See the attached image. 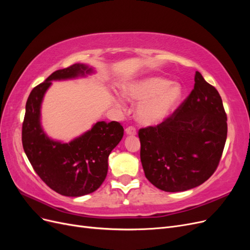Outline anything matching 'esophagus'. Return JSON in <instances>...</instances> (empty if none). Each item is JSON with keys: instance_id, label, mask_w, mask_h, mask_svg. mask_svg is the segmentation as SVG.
<instances>
[{"instance_id": "1", "label": "esophagus", "mask_w": 250, "mask_h": 250, "mask_svg": "<svg viewBox=\"0 0 250 250\" xmlns=\"http://www.w3.org/2000/svg\"><path fill=\"white\" fill-rule=\"evenodd\" d=\"M125 131H126V133H127V134H129V135H134V134H137V130H135V128H134V127H132V126L127 127L126 129H125Z\"/></svg>"}]
</instances>
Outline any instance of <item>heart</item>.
Segmentation results:
<instances>
[{
  "mask_svg": "<svg viewBox=\"0 0 250 250\" xmlns=\"http://www.w3.org/2000/svg\"><path fill=\"white\" fill-rule=\"evenodd\" d=\"M123 95L127 100L140 103L137 108L140 123L155 126L168 119L177 107L183 97V87L167 79L149 77L126 85Z\"/></svg>",
  "mask_w": 250,
  "mask_h": 250,
  "instance_id": "obj_1",
  "label": "heart"
}]
</instances>
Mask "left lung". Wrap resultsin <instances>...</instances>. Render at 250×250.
Instances as JSON below:
<instances>
[{
	"label": "left lung",
	"instance_id": "8db88e82",
	"mask_svg": "<svg viewBox=\"0 0 250 250\" xmlns=\"http://www.w3.org/2000/svg\"><path fill=\"white\" fill-rule=\"evenodd\" d=\"M194 80L191 94L171 117L139 131L145 176L165 192H184L208 180L228 137V118L218 90L199 72Z\"/></svg>",
	"mask_w": 250,
	"mask_h": 250
}]
</instances>
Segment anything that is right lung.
Instances as JSON below:
<instances>
[{"label":"right lung","instance_id":"add662e5","mask_svg":"<svg viewBox=\"0 0 250 250\" xmlns=\"http://www.w3.org/2000/svg\"><path fill=\"white\" fill-rule=\"evenodd\" d=\"M92 66L75 63L52 73L30 93L22 122L21 142L34 171L44 184L60 195L79 197L95 192L108 170V156L124 134L119 122L101 121L69 143L50 139L41 122L43 96L54 80L85 77Z\"/></svg>","mask_w":250,"mask_h":250}]
</instances>
